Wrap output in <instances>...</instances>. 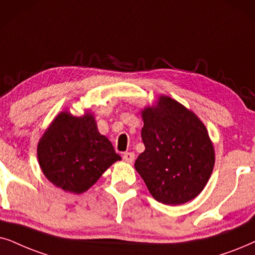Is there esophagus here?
I'll return each mask as SVG.
<instances>
[{
    "mask_svg": "<svg viewBox=\"0 0 255 255\" xmlns=\"http://www.w3.org/2000/svg\"><path fill=\"white\" fill-rule=\"evenodd\" d=\"M134 158H135L134 152H125L124 154V161H126L127 163H131L134 161Z\"/></svg>",
    "mask_w": 255,
    "mask_h": 255,
    "instance_id": "34e87169",
    "label": "esophagus"
}]
</instances>
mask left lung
Segmentation results:
<instances>
[{"mask_svg": "<svg viewBox=\"0 0 255 255\" xmlns=\"http://www.w3.org/2000/svg\"><path fill=\"white\" fill-rule=\"evenodd\" d=\"M144 151L135 169L156 201L179 205L205 188L215 165V148L197 115L170 97L141 111Z\"/></svg>", "mask_w": 255, "mask_h": 255, "instance_id": "8db88e82", "label": "left lung"}]
</instances>
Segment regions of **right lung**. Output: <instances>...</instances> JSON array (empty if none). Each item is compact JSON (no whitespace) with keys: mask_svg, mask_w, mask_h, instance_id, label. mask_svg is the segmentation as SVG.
Masks as SVG:
<instances>
[{"mask_svg":"<svg viewBox=\"0 0 255 255\" xmlns=\"http://www.w3.org/2000/svg\"><path fill=\"white\" fill-rule=\"evenodd\" d=\"M37 156L44 176L57 188L72 193L87 191L121 159L87 111L81 117L60 112L39 138Z\"/></svg>","mask_w":255,"mask_h":255,"instance_id":"obj_1","label":"right lung"}]
</instances>
